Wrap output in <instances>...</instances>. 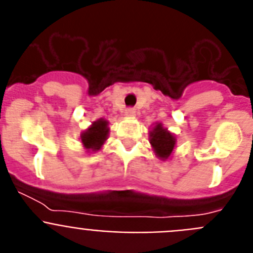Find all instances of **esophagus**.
<instances>
[{"label": "esophagus", "instance_id": "esophagus-1", "mask_svg": "<svg viewBox=\"0 0 253 253\" xmlns=\"http://www.w3.org/2000/svg\"><path fill=\"white\" fill-rule=\"evenodd\" d=\"M125 115L126 116H129V118H133L134 115H135V110H134L133 107H128V109H126V110H125Z\"/></svg>", "mask_w": 253, "mask_h": 253}]
</instances>
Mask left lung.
<instances>
[{
	"label": "left lung",
	"mask_w": 253,
	"mask_h": 253,
	"mask_svg": "<svg viewBox=\"0 0 253 253\" xmlns=\"http://www.w3.org/2000/svg\"><path fill=\"white\" fill-rule=\"evenodd\" d=\"M149 143L152 144L156 156L165 161L173 152L176 137L166 128H163L161 123H156V126H153V129L149 131Z\"/></svg>",
	"instance_id": "8db88e82"
}]
</instances>
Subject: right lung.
<instances>
[{
    "instance_id": "add662e5",
    "label": "right lung",
    "mask_w": 253,
    "mask_h": 253,
    "mask_svg": "<svg viewBox=\"0 0 253 253\" xmlns=\"http://www.w3.org/2000/svg\"><path fill=\"white\" fill-rule=\"evenodd\" d=\"M109 122L99 119L92 123L90 128L81 134V142L87 151H99L109 135Z\"/></svg>"
}]
</instances>
